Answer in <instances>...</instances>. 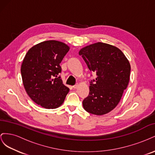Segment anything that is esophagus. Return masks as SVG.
<instances>
[{
  "mask_svg": "<svg viewBox=\"0 0 155 155\" xmlns=\"http://www.w3.org/2000/svg\"><path fill=\"white\" fill-rule=\"evenodd\" d=\"M78 86H79V85L78 84H76V85H74L72 87L74 88H77L78 87Z\"/></svg>",
  "mask_w": 155,
  "mask_h": 155,
  "instance_id": "esophagus-1",
  "label": "esophagus"
}]
</instances>
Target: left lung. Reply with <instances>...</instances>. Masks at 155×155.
<instances>
[{"label": "left lung", "mask_w": 155, "mask_h": 155, "mask_svg": "<svg viewBox=\"0 0 155 155\" xmlns=\"http://www.w3.org/2000/svg\"><path fill=\"white\" fill-rule=\"evenodd\" d=\"M79 54L97 76L90 82L89 94L83 101L84 109L95 115L105 114L118 104L127 87L130 63L119 48L100 42L83 48Z\"/></svg>", "instance_id": "left-lung-1"}]
</instances>
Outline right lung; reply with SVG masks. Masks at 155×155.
<instances>
[{"mask_svg":"<svg viewBox=\"0 0 155 155\" xmlns=\"http://www.w3.org/2000/svg\"><path fill=\"white\" fill-rule=\"evenodd\" d=\"M70 47L55 40L42 42L26 53L21 65L22 83L28 95L45 109H56L63 104L69 92L58 75L59 64Z\"/></svg>","mask_w":155,"mask_h":155,"instance_id":"obj_1","label":"right lung"}]
</instances>
